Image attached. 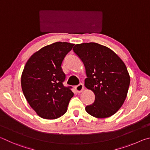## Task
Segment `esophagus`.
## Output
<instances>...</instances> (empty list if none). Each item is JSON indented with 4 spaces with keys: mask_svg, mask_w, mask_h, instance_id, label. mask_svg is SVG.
<instances>
[{
    "mask_svg": "<svg viewBox=\"0 0 150 150\" xmlns=\"http://www.w3.org/2000/svg\"><path fill=\"white\" fill-rule=\"evenodd\" d=\"M75 90L76 91V92L77 93H81L82 92V91L84 90V86L82 84V83H81V84L78 85L77 86H75Z\"/></svg>",
    "mask_w": 150,
    "mask_h": 150,
    "instance_id": "1",
    "label": "esophagus"
}]
</instances>
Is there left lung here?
<instances>
[{
    "label": "left lung",
    "instance_id": "8db88e82",
    "mask_svg": "<svg viewBox=\"0 0 150 150\" xmlns=\"http://www.w3.org/2000/svg\"><path fill=\"white\" fill-rule=\"evenodd\" d=\"M73 50L85 65V87L95 95V102L85 110L98 118L115 115L125 101L130 83L123 61L110 48L97 43L76 44Z\"/></svg>",
    "mask_w": 150,
    "mask_h": 150
}]
</instances>
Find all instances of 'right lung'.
<instances>
[{
  "instance_id": "add662e5",
  "label": "right lung",
  "mask_w": 150,
  "mask_h": 150,
  "mask_svg": "<svg viewBox=\"0 0 150 150\" xmlns=\"http://www.w3.org/2000/svg\"><path fill=\"white\" fill-rule=\"evenodd\" d=\"M75 44L58 42L34 53L21 77L24 95L37 115L44 119L59 118L67 112L73 96L71 87L63 85L65 75L62 63Z\"/></svg>"
}]
</instances>
